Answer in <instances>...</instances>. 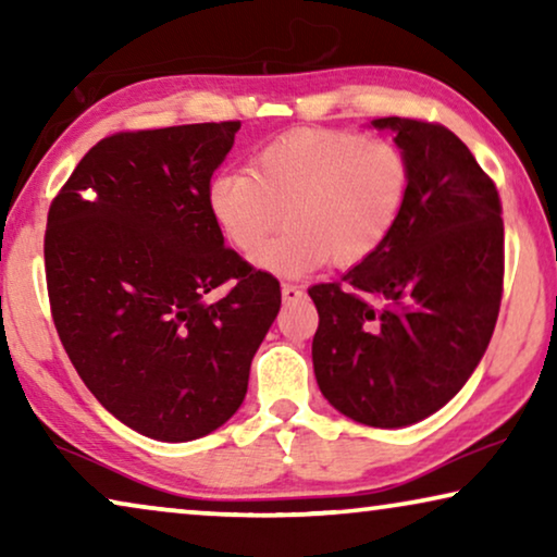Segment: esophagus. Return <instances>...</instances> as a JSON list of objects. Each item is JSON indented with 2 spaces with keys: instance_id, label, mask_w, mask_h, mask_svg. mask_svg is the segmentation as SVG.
<instances>
[{
  "instance_id": "obj_1",
  "label": "esophagus",
  "mask_w": 557,
  "mask_h": 557,
  "mask_svg": "<svg viewBox=\"0 0 557 557\" xmlns=\"http://www.w3.org/2000/svg\"><path fill=\"white\" fill-rule=\"evenodd\" d=\"M281 296H284V301H299L304 296V288L296 284H284L281 286Z\"/></svg>"
}]
</instances>
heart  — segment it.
Here are the masks:
<instances>
[{
	"label": "heart",
	"mask_w": 557,
	"mask_h": 557,
	"mask_svg": "<svg viewBox=\"0 0 557 557\" xmlns=\"http://www.w3.org/2000/svg\"><path fill=\"white\" fill-rule=\"evenodd\" d=\"M410 162L398 144L355 132H294L271 141L248 170L220 172L208 208L225 240L265 269L301 276L324 261H368L406 210Z\"/></svg>",
	"instance_id": "b5f03b06"
}]
</instances>
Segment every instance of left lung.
<instances>
[{
    "label": "left lung",
    "mask_w": 557,
    "mask_h": 557,
    "mask_svg": "<svg viewBox=\"0 0 557 557\" xmlns=\"http://www.w3.org/2000/svg\"><path fill=\"white\" fill-rule=\"evenodd\" d=\"M372 124L391 128L410 162L406 210L377 253L309 288L311 360L339 413L400 429L444 408L482 360L505 284V223L497 185L444 124Z\"/></svg>",
    "instance_id": "left-lung-1"
}]
</instances>
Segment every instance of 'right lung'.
Returning a JSON list of instances; mask_svg holds the SVG:
<instances>
[{"label":"right lung","mask_w":557,"mask_h":557,"mask_svg":"<svg viewBox=\"0 0 557 557\" xmlns=\"http://www.w3.org/2000/svg\"><path fill=\"white\" fill-rule=\"evenodd\" d=\"M240 121L106 136L45 231L52 322L98 403L157 441L208 436L240 408L278 278L233 248L208 208ZM226 286L218 302L203 294Z\"/></svg>","instance_id":"obj_1"}]
</instances>
